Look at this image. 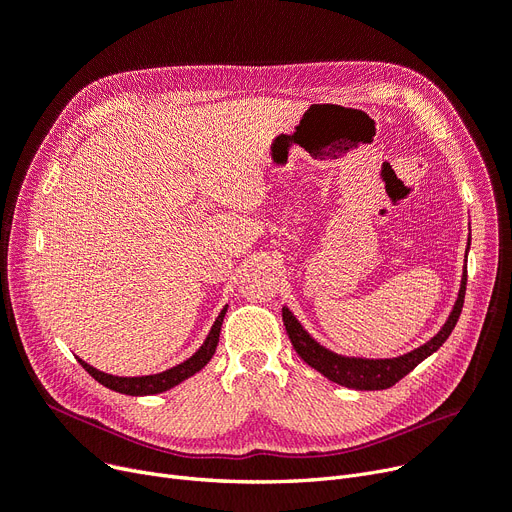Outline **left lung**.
Segmentation results:
<instances>
[{
    "instance_id": "1",
    "label": "left lung",
    "mask_w": 512,
    "mask_h": 512,
    "mask_svg": "<svg viewBox=\"0 0 512 512\" xmlns=\"http://www.w3.org/2000/svg\"><path fill=\"white\" fill-rule=\"evenodd\" d=\"M469 246H471V237L467 243V252H469ZM465 289H467V266L465 271H462L458 298L444 327L437 331V335H433L427 344L396 358H354V356L335 354L316 342V339L302 327V323L296 319V316L291 314L287 306H283V325L291 339V346H294L300 358L306 364H310L314 371H319L321 375H325L329 381L337 385L373 392V389L392 387L394 383H398L402 377H406L412 369H415L419 362H423L427 356L440 350V346L446 342L458 321L462 302H465Z\"/></svg>"
}]
</instances>
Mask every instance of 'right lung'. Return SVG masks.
Instances as JSON below:
<instances>
[{
  "mask_svg": "<svg viewBox=\"0 0 512 512\" xmlns=\"http://www.w3.org/2000/svg\"><path fill=\"white\" fill-rule=\"evenodd\" d=\"M225 312H227V306L221 310V314L216 316V321L206 337V342L200 346V350L193 354L191 358H187L185 362L177 364V367L168 369L164 373H158V375H145V377H114V375H108L104 371H97L93 367H89V364L85 360H79L83 364V369L97 381L102 383L104 387H110L114 389V392L118 394H127V396H148V394H162L166 392V389L179 385L181 381L189 379L191 375H196L198 371H202L206 364L210 362V358L214 356L216 352V346H218V335H221V325H223V319H225Z\"/></svg>",
  "mask_w": 512,
  "mask_h": 512,
  "instance_id": "1",
  "label": "right lung"
}]
</instances>
